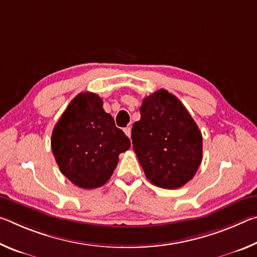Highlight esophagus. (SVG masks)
I'll list each match as a JSON object with an SVG mask.
<instances>
[{
  "mask_svg": "<svg viewBox=\"0 0 257 257\" xmlns=\"http://www.w3.org/2000/svg\"><path fill=\"white\" fill-rule=\"evenodd\" d=\"M123 132H124V134L127 135V136L130 138V135H132V129H130V127L124 128V129H123Z\"/></svg>",
  "mask_w": 257,
  "mask_h": 257,
  "instance_id": "obj_1",
  "label": "esophagus"
}]
</instances>
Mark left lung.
<instances>
[{
	"instance_id": "8db88e82",
	"label": "left lung",
	"mask_w": 257,
	"mask_h": 257,
	"mask_svg": "<svg viewBox=\"0 0 257 257\" xmlns=\"http://www.w3.org/2000/svg\"><path fill=\"white\" fill-rule=\"evenodd\" d=\"M141 120L133 124V149L145 176L164 189L180 188L198 170L203 138L175 95L160 89L143 99Z\"/></svg>"
}]
</instances>
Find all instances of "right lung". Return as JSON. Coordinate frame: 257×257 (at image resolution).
I'll return each instance as SVG.
<instances>
[{"instance_id": "right-lung-1", "label": "right lung", "mask_w": 257, "mask_h": 257, "mask_svg": "<svg viewBox=\"0 0 257 257\" xmlns=\"http://www.w3.org/2000/svg\"><path fill=\"white\" fill-rule=\"evenodd\" d=\"M51 146L60 171L73 185L93 189L110 179L130 141L104 111L102 98L85 92L72 99L56 122Z\"/></svg>"}]
</instances>
